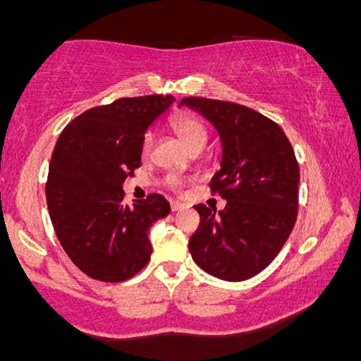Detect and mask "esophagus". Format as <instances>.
Here are the masks:
<instances>
[{
  "label": "esophagus",
  "instance_id": "34e87169",
  "mask_svg": "<svg viewBox=\"0 0 361 361\" xmlns=\"http://www.w3.org/2000/svg\"><path fill=\"white\" fill-rule=\"evenodd\" d=\"M186 209V204H181V202L178 200H173L171 202V210L173 212H178V210H185Z\"/></svg>",
  "mask_w": 361,
  "mask_h": 361
}]
</instances>
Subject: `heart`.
<instances>
[{"label":"heart","instance_id":"obj_1","mask_svg":"<svg viewBox=\"0 0 361 361\" xmlns=\"http://www.w3.org/2000/svg\"><path fill=\"white\" fill-rule=\"evenodd\" d=\"M175 134L178 135V139L185 144L186 147L192 149L195 146H205L207 142V130L205 127L202 126L200 120H197L192 115H176V117L171 118L169 122ZM152 144H154V139H152L151 134H146L142 139V156H149L151 154ZM168 185L171 186L173 190H180L181 186V180L178 176H169L168 178Z\"/></svg>","mask_w":361,"mask_h":361}]
</instances>
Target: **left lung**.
Segmentation results:
<instances>
[{
	"instance_id": "8db88e82",
	"label": "left lung",
	"mask_w": 361,
	"mask_h": 361,
	"mask_svg": "<svg viewBox=\"0 0 361 361\" xmlns=\"http://www.w3.org/2000/svg\"><path fill=\"white\" fill-rule=\"evenodd\" d=\"M219 132L221 169L210 188L226 209L195 205L200 226L188 250L202 270L226 281L258 275L275 259L297 221L300 171L292 144L264 115L238 103L188 97L180 102Z\"/></svg>"
}]
</instances>
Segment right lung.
I'll return each instance as SVG.
<instances>
[{
	"instance_id": "1",
	"label": "right lung",
	"mask_w": 361,
	"mask_h": 361,
	"mask_svg": "<svg viewBox=\"0 0 361 361\" xmlns=\"http://www.w3.org/2000/svg\"><path fill=\"white\" fill-rule=\"evenodd\" d=\"M171 94L120 98L94 106L61 132L49 164L47 209L57 239L82 273L123 281L147 264L149 229L171 210L163 195L123 204V181L140 166L142 139Z\"/></svg>"
}]
</instances>
